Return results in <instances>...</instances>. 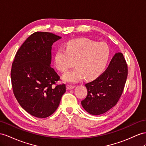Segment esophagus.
I'll return each instance as SVG.
<instances>
[{"mask_svg":"<svg viewBox=\"0 0 146 146\" xmlns=\"http://www.w3.org/2000/svg\"><path fill=\"white\" fill-rule=\"evenodd\" d=\"M74 88V86H73V85H71V84H67L66 85V88H67V89H73Z\"/></svg>","mask_w":146,"mask_h":146,"instance_id":"34e87169","label":"esophagus"}]
</instances>
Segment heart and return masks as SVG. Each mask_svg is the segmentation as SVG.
<instances>
[{
	"mask_svg": "<svg viewBox=\"0 0 146 146\" xmlns=\"http://www.w3.org/2000/svg\"><path fill=\"white\" fill-rule=\"evenodd\" d=\"M109 54V47L104 42L86 38L73 39L66 43V49L60 48L56 51L55 63L62 72H66L74 64L76 68L63 76L64 81L73 83L83 76L86 80L98 76L105 68Z\"/></svg>",
	"mask_w": 146,
	"mask_h": 146,
	"instance_id": "1",
	"label": "heart"
}]
</instances>
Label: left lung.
<instances>
[{
  "instance_id": "left-lung-1",
  "label": "left lung",
  "mask_w": 146,
  "mask_h": 146,
  "mask_svg": "<svg viewBox=\"0 0 146 146\" xmlns=\"http://www.w3.org/2000/svg\"><path fill=\"white\" fill-rule=\"evenodd\" d=\"M127 76L128 65L123 54L118 52L111 58L105 72L85 84L88 94L81 101L85 110L99 115L113 107L122 94Z\"/></svg>"
}]
</instances>
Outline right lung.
<instances>
[{"label":"right lung","instance_id":"obj_1","mask_svg":"<svg viewBox=\"0 0 146 146\" xmlns=\"http://www.w3.org/2000/svg\"><path fill=\"white\" fill-rule=\"evenodd\" d=\"M60 39L51 33H34L21 45L12 63L13 94L21 107L37 118L53 114L66 91L65 84H57L60 76L50 66L52 46Z\"/></svg>","mask_w":146,"mask_h":146}]
</instances>
